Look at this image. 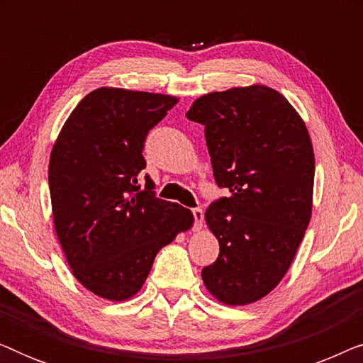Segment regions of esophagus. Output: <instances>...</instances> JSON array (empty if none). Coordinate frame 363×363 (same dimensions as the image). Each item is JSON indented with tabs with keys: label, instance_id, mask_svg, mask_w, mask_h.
<instances>
[{
	"label": "esophagus",
	"instance_id": "obj_1",
	"mask_svg": "<svg viewBox=\"0 0 363 363\" xmlns=\"http://www.w3.org/2000/svg\"><path fill=\"white\" fill-rule=\"evenodd\" d=\"M191 215H193V230L200 231L203 226V210L201 208H193Z\"/></svg>",
	"mask_w": 363,
	"mask_h": 363
}]
</instances>
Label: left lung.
I'll return each mask as SVG.
<instances>
[{
	"label": "left lung",
	"mask_w": 363,
	"mask_h": 363,
	"mask_svg": "<svg viewBox=\"0 0 363 363\" xmlns=\"http://www.w3.org/2000/svg\"><path fill=\"white\" fill-rule=\"evenodd\" d=\"M186 118L205 125L213 175L230 190L205 213L220 255L203 282L223 304H251L279 284L309 226V132L282 94L257 84L201 96Z\"/></svg>",
	"instance_id": "obj_1"
}]
</instances>
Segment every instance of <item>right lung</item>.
Here are the masks:
<instances>
[{
  "label": "right lung",
  "instance_id": "right-lung-1",
  "mask_svg": "<svg viewBox=\"0 0 363 363\" xmlns=\"http://www.w3.org/2000/svg\"><path fill=\"white\" fill-rule=\"evenodd\" d=\"M177 97L101 87L64 123L49 160L52 218L67 264L81 284L108 301L135 296L163 246L193 225L190 210L155 196L147 133Z\"/></svg>",
  "mask_w": 363,
  "mask_h": 363
}]
</instances>
